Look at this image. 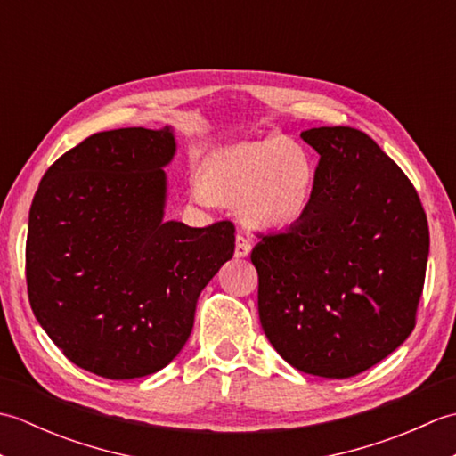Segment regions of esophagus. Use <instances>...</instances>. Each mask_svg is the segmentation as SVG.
I'll return each mask as SVG.
<instances>
[{
	"label": "esophagus",
	"instance_id": "esophagus-1",
	"mask_svg": "<svg viewBox=\"0 0 456 456\" xmlns=\"http://www.w3.org/2000/svg\"><path fill=\"white\" fill-rule=\"evenodd\" d=\"M250 250H253V245H250V240L245 235H237L235 239V256L237 258H245L250 255Z\"/></svg>",
	"mask_w": 456,
	"mask_h": 456
}]
</instances>
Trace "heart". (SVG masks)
<instances>
[{"label": "heart", "mask_w": 456, "mask_h": 456, "mask_svg": "<svg viewBox=\"0 0 456 456\" xmlns=\"http://www.w3.org/2000/svg\"><path fill=\"white\" fill-rule=\"evenodd\" d=\"M317 188V164L302 144L268 137L229 144L208 160L206 174L191 180V196L203 208L243 201L256 227L292 229L307 216Z\"/></svg>", "instance_id": "b5f03b06"}]
</instances>
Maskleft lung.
<instances>
[{
    "label": "left lung",
    "instance_id": "left-lung-1",
    "mask_svg": "<svg viewBox=\"0 0 456 456\" xmlns=\"http://www.w3.org/2000/svg\"><path fill=\"white\" fill-rule=\"evenodd\" d=\"M302 139L319 154L315 196L302 223L265 235L250 255L260 325L297 370L348 378L413 331L428 217L408 176L366 133L317 127Z\"/></svg>",
    "mask_w": 456,
    "mask_h": 456
}]
</instances>
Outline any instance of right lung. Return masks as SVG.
<instances>
[{
    "label": "right lung",
    "mask_w": 456,
    "mask_h": 456,
    "mask_svg": "<svg viewBox=\"0 0 456 456\" xmlns=\"http://www.w3.org/2000/svg\"><path fill=\"white\" fill-rule=\"evenodd\" d=\"M172 127L95 133L58 159L28 211L27 289L68 361L111 380L159 372L186 345L235 227L164 219Z\"/></svg>",
    "instance_id": "add662e5"
}]
</instances>
